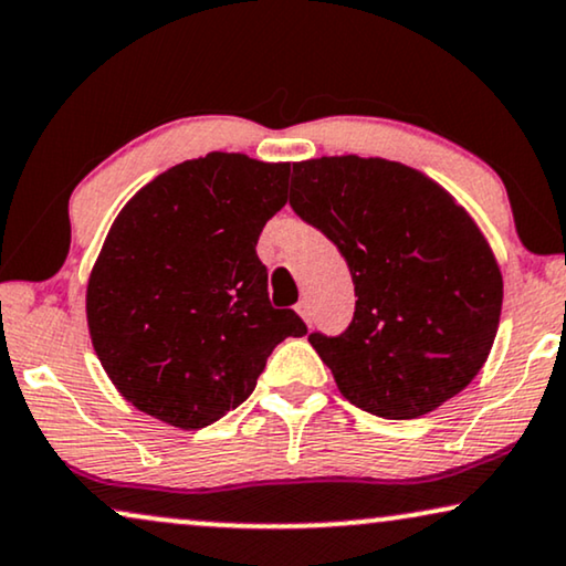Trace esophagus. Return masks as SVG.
<instances>
[{
  "mask_svg": "<svg viewBox=\"0 0 566 566\" xmlns=\"http://www.w3.org/2000/svg\"><path fill=\"white\" fill-rule=\"evenodd\" d=\"M296 312H298V316H301V319H304L306 324H312V312H308V304H306V301H298V304H296Z\"/></svg>",
  "mask_w": 566,
  "mask_h": 566,
  "instance_id": "34e87169",
  "label": "esophagus"
}]
</instances>
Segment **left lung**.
Segmentation results:
<instances>
[{
	"label": "left lung",
	"mask_w": 566,
	"mask_h": 566,
	"mask_svg": "<svg viewBox=\"0 0 566 566\" xmlns=\"http://www.w3.org/2000/svg\"><path fill=\"white\" fill-rule=\"evenodd\" d=\"M291 208L337 244L355 283L343 335L308 343L350 405L412 420L467 389L492 350L502 273L467 208L378 157L293 165Z\"/></svg>",
	"instance_id": "obj_1"
}]
</instances>
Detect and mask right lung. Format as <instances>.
Returning <instances> with one entry per match:
<instances>
[{
	"label": "right lung",
	"instance_id": "1",
	"mask_svg": "<svg viewBox=\"0 0 566 566\" xmlns=\"http://www.w3.org/2000/svg\"><path fill=\"white\" fill-rule=\"evenodd\" d=\"M289 161L211 151L154 177L123 206L87 283L105 374L142 412L206 428L258 386L268 355L304 337L273 308L260 231L285 206Z\"/></svg>",
	"mask_w": 566,
	"mask_h": 566
}]
</instances>
